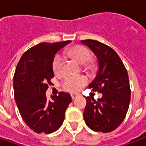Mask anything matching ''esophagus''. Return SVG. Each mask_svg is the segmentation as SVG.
<instances>
[{
  "label": "esophagus",
  "instance_id": "obj_1",
  "mask_svg": "<svg viewBox=\"0 0 146 146\" xmlns=\"http://www.w3.org/2000/svg\"><path fill=\"white\" fill-rule=\"evenodd\" d=\"M77 96H78V95H76V94H71V98H72L73 100H74Z\"/></svg>",
  "mask_w": 146,
  "mask_h": 146
}]
</instances>
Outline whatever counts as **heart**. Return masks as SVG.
<instances>
[{
  "label": "heart",
  "mask_w": 146,
  "mask_h": 146,
  "mask_svg": "<svg viewBox=\"0 0 146 146\" xmlns=\"http://www.w3.org/2000/svg\"><path fill=\"white\" fill-rule=\"evenodd\" d=\"M68 57L78 62L80 64H84L86 67L90 68L92 66V61L90 60L91 52L88 48L83 45H73L66 50ZM52 70L56 75H60L62 72V62L58 56H55L52 62ZM88 83L87 77L84 76L76 77H66L65 78L62 86L65 90L70 92H77Z\"/></svg>",
  "instance_id": "heart-1"
}]
</instances>
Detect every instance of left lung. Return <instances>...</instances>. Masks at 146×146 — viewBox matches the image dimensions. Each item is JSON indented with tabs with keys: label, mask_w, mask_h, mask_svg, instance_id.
<instances>
[{
	"label": "left lung",
	"mask_w": 146,
	"mask_h": 146,
	"mask_svg": "<svg viewBox=\"0 0 146 146\" xmlns=\"http://www.w3.org/2000/svg\"><path fill=\"white\" fill-rule=\"evenodd\" d=\"M81 42L98 58V73L88 87L102 94L98 101L92 96L85 98L84 121L95 131H113L125 118L131 101L127 71L117 53L108 45L89 39Z\"/></svg>",
	"instance_id": "left-lung-1"
}]
</instances>
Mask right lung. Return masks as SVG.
<instances>
[{"mask_svg": "<svg viewBox=\"0 0 146 146\" xmlns=\"http://www.w3.org/2000/svg\"><path fill=\"white\" fill-rule=\"evenodd\" d=\"M70 42L40 43L27 50L17 64L13 78L15 99L23 121L37 134L57 131L72 102L70 95L66 92L52 96L51 101L45 95L54 76V55Z\"/></svg>", "mask_w": 146, "mask_h": 146, "instance_id": "add662e5", "label": "right lung"}]
</instances>
